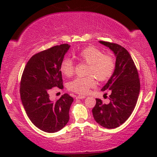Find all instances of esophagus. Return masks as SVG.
I'll return each mask as SVG.
<instances>
[{"mask_svg": "<svg viewBox=\"0 0 157 157\" xmlns=\"http://www.w3.org/2000/svg\"><path fill=\"white\" fill-rule=\"evenodd\" d=\"M86 96H81V95H78L76 96V98H79V99H82V98H85Z\"/></svg>", "mask_w": 157, "mask_h": 157, "instance_id": "1", "label": "esophagus"}]
</instances>
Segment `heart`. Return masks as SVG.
Wrapping results in <instances>:
<instances>
[{
	"instance_id": "obj_1",
	"label": "heart",
	"mask_w": 157,
	"mask_h": 157,
	"mask_svg": "<svg viewBox=\"0 0 157 157\" xmlns=\"http://www.w3.org/2000/svg\"><path fill=\"white\" fill-rule=\"evenodd\" d=\"M77 59L89 64L86 75L84 78H76L70 81L68 88L70 91L79 94H86L89 89L95 86L94 76L100 81H106L111 78L115 69V61L110 55H104L102 51L93 46L83 49ZM60 71L63 76L69 77L74 74V63L71 59L65 58L60 66Z\"/></svg>"
}]
</instances>
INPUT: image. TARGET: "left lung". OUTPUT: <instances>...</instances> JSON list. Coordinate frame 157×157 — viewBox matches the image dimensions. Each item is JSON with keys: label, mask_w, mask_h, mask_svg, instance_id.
Masks as SVG:
<instances>
[{"label": "left lung", "mask_w": 157, "mask_h": 157, "mask_svg": "<svg viewBox=\"0 0 157 157\" xmlns=\"http://www.w3.org/2000/svg\"><path fill=\"white\" fill-rule=\"evenodd\" d=\"M116 56L115 69L103 91H109V104L96 98L92 113L95 121L103 127H119L128 119L136 106L140 91V81L132 56L126 48L119 44L100 40Z\"/></svg>", "instance_id": "left-lung-1"}]
</instances>
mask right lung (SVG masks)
I'll return each mask as SVG.
<instances>
[{"label":"right lung","mask_w":157,"mask_h":157,"mask_svg":"<svg viewBox=\"0 0 157 157\" xmlns=\"http://www.w3.org/2000/svg\"><path fill=\"white\" fill-rule=\"evenodd\" d=\"M69 48L68 44H61L33 55L21 77L20 94L25 112L32 123L45 132H59L69 121L74 98L64 94L51 101L48 94L53 87L63 88L60 66Z\"/></svg>","instance_id":"right-lung-1"}]
</instances>
